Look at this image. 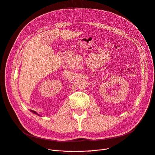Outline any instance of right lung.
Listing matches in <instances>:
<instances>
[{
    "mask_svg": "<svg viewBox=\"0 0 155 155\" xmlns=\"http://www.w3.org/2000/svg\"><path fill=\"white\" fill-rule=\"evenodd\" d=\"M30 111H31V112H32V113H34V114H38V116H39V114H38V113H37L35 112V111H34V110H31Z\"/></svg>",
    "mask_w": 155,
    "mask_h": 155,
    "instance_id": "1",
    "label": "right lung"
}]
</instances>
